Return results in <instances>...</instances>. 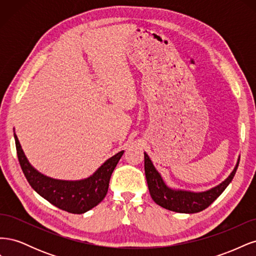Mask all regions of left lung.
<instances>
[{
  "mask_svg": "<svg viewBox=\"0 0 256 256\" xmlns=\"http://www.w3.org/2000/svg\"><path fill=\"white\" fill-rule=\"evenodd\" d=\"M239 162L230 175L216 187L205 192H189L182 190H172L162 180L160 174L152 166L150 157L144 152V170L147 186L154 202L168 210L182 214H196L206 209L221 193L226 190L233 180L237 171Z\"/></svg>",
  "mask_w": 256,
  "mask_h": 256,
  "instance_id": "1",
  "label": "left lung"
}]
</instances>
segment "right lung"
<instances>
[{"mask_svg": "<svg viewBox=\"0 0 256 256\" xmlns=\"http://www.w3.org/2000/svg\"><path fill=\"white\" fill-rule=\"evenodd\" d=\"M14 136L20 166L30 187L52 205L70 214H83L102 202L109 189L111 175L124 154L122 150L108 159L86 180L78 182L58 180L38 173L28 164L17 136L14 134Z\"/></svg>", "mask_w": 256, "mask_h": 256, "instance_id": "obj_1", "label": "right lung"}]
</instances>
